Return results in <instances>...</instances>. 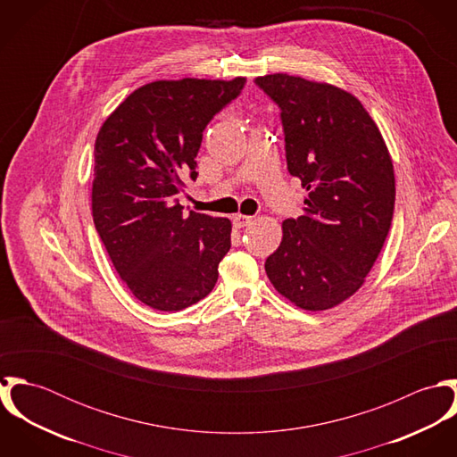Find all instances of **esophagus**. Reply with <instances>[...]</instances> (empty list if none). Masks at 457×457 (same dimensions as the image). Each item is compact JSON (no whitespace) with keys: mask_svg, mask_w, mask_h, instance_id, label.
Returning <instances> with one entry per match:
<instances>
[{"mask_svg":"<svg viewBox=\"0 0 457 457\" xmlns=\"http://www.w3.org/2000/svg\"><path fill=\"white\" fill-rule=\"evenodd\" d=\"M252 220H253L252 216H246V214H236V216H234V225L241 228V227L250 225V223H252Z\"/></svg>","mask_w":457,"mask_h":457,"instance_id":"esophagus-1","label":"esophagus"}]
</instances>
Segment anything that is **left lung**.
I'll return each instance as SVG.
<instances>
[{
	"instance_id": "obj_1",
	"label": "left lung",
	"mask_w": 457,
	"mask_h": 457,
	"mask_svg": "<svg viewBox=\"0 0 457 457\" xmlns=\"http://www.w3.org/2000/svg\"><path fill=\"white\" fill-rule=\"evenodd\" d=\"M255 84L279 107L288 172L308 190L304 214L283 221L265 272L295 306L334 308L362 287L389 234L391 154L353 95L287 73Z\"/></svg>"
}]
</instances>
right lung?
<instances>
[{
	"label": "right lung",
	"instance_id": "obj_1",
	"mask_svg": "<svg viewBox=\"0 0 457 457\" xmlns=\"http://www.w3.org/2000/svg\"><path fill=\"white\" fill-rule=\"evenodd\" d=\"M245 84V77L156 80L135 89L98 131L93 221L118 274L149 308L185 310L218 281L230 220L185 214L179 195L198 176L205 127Z\"/></svg>",
	"mask_w": 457,
	"mask_h": 457
}]
</instances>
